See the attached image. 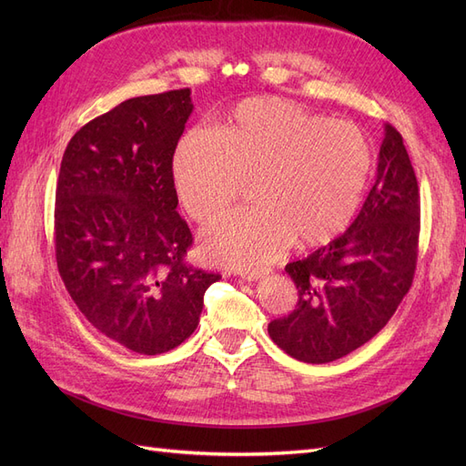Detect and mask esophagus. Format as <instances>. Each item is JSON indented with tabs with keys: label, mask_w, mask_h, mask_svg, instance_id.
Here are the masks:
<instances>
[{
	"label": "esophagus",
	"mask_w": 466,
	"mask_h": 466,
	"mask_svg": "<svg viewBox=\"0 0 466 466\" xmlns=\"http://www.w3.org/2000/svg\"><path fill=\"white\" fill-rule=\"evenodd\" d=\"M262 276H264V270H243L241 272V278L248 279V281H255V279H258Z\"/></svg>",
	"instance_id": "esophagus-1"
}]
</instances>
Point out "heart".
<instances>
[{
    "instance_id": "1",
    "label": "heart",
    "mask_w": 466,
    "mask_h": 466,
    "mask_svg": "<svg viewBox=\"0 0 466 466\" xmlns=\"http://www.w3.org/2000/svg\"><path fill=\"white\" fill-rule=\"evenodd\" d=\"M370 139L279 98L238 105L219 134L190 130L173 157L175 190L198 223L214 219L252 178L257 204L235 209L202 235L204 255L247 270L298 248L329 245L354 219L371 177Z\"/></svg>"
}]
</instances>
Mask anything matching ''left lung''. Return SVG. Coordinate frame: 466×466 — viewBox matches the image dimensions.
<instances>
[{
    "label": "left lung",
    "mask_w": 466,
    "mask_h": 466,
    "mask_svg": "<svg viewBox=\"0 0 466 466\" xmlns=\"http://www.w3.org/2000/svg\"><path fill=\"white\" fill-rule=\"evenodd\" d=\"M418 237V180L402 136L387 124L361 211L344 235L286 266L298 305L268 324V334L305 363L340 360L370 342L412 286Z\"/></svg>",
    "instance_id": "obj_1"
}]
</instances>
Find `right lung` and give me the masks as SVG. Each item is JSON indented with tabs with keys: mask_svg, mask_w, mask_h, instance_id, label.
Masks as SVG:
<instances>
[{
	"mask_svg": "<svg viewBox=\"0 0 466 466\" xmlns=\"http://www.w3.org/2000/svg\"><path fill=\"white\" fill-rule=\"evenodd\" d=\"M190 89L128 98L69 139L56 185V262L93 327L136 354L177 348L221 276L185 262L173 155Z\"/></svg>",
	"mask_w": 466,
	"mask_h": 466,
	"instance_id": "right-lung-1",
	"label": "right lung"
}]
</instances>
